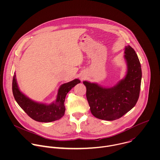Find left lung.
Listing matches in <instances>:
<instances>
[{"label": "left lung", "mask_w": 160, "mask_h": 160, "mask_svg": "<svg viewBox=\"0 0 160 160\" xmlns=\"http://www.w3.org/2000/svg\"><path fill=\"white\" fill-rule=\"evenodd\" d=\"M124 58L127 71L125 77L115 86L104 87L96 83L83 81L86 96L92 115L101 120L119 119L131 110L138 101L142 78L141 66L135 51L126 46Z\"/></svg>", "instance_id": "obj_1"}]
</instances>
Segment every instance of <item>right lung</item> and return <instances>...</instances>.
<instances>
[{"label": "right lung", "instance_id": "1", "mask_svg": "<svg viewBox=\"0 0 160 160\" xmlns=\"http://www.w3.org/2000/svg\"><path fill=\"white\" fill-rule=\"evenodd\" d=\"M79 83H80L79 79H75L62 84L58 90L56 101L50 104H46L35 102L22 94L18 87L14 73L12 79V93L18 105L31 118L39 122H51L59 120L64 116L66 96Z\"/></svg>", "mask_w": 160, "mask_h": 160}]
</instances>
